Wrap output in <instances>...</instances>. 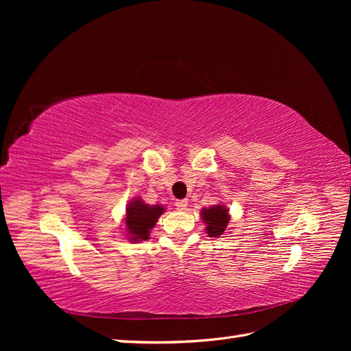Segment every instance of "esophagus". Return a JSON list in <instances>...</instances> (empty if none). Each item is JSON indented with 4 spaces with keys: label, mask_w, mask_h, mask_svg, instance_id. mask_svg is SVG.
<instances>
[{
    "label": "esophagus",
    "mask_w": 351,
    "mask_h": 351,
    "mask_svg": "<svg viewBox=\"0 0 351 351\" xmlns=\"http://www.w3.org/2000/svg\"><path fill=\"white\" fill-rule=\"evenodd\" d=\"M176 208L178 210H184L187 208V200L186 199H178L176 200Z\"/></svg>",
    "instance_id": "1"
}]
</instances>
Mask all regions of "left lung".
Returning <instances> with one entry per match:
<instances>
[{"label":"left lung","mask_w":351,"mask_h":351,"mask_svg":"<svg viewBox=\"0 0 351 351\" xmlns=\"http://www.w3.org/2000/svg\"><path fill=\"white\" fill-rule=\"evenodd\" d=\"M200 217L206 224V232L209 237H219L224 234L230 222L228 208L221 204L208 209H202Z\"/></svg>","instance_id":"left-lung-1"}]
</instances>
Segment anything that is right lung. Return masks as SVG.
I'll return each mask as SVG.
<instances>
[{"instance_id":"obj_1","label":"right lung","mask_w":351,"mask_h":351,"mask_svg":"<svg viewBox=\"0 0 351 351\" xmlns=\"http://www.w3.org/2000/svg\"><path fill=\"white\" fill-rule=\"evenodd\" d=\"M161 205H146L141 197H134L125 208L124 228L127 239L137 243L149 239V232L155 227L158 218L164 214Z\"/></svg>"}]
</instances>
